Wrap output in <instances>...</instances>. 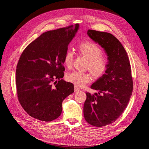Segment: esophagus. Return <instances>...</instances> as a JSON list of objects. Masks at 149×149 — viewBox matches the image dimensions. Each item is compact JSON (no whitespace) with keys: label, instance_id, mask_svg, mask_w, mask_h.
Instances as JSON below:
<instances>
[{"label":"esophagus","instance_id":"esophagus-1","mask_svg":"<svg viewBox=\"0 0 149 149\" xmlns=\"http://www.w3.org/2000/svg\"><path fill=\"white\" fill-rule=\"evenodd\" d=\"M80 91V89H79L78 87H77V86H74V92L77 93V92H78V91Z\"/></svg>","mask_w":149,"mask_h":149}]
</instances>
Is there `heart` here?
Segmentation results:
<instances>
[{
	"label": "heart",
	"mask_w": 149,
	"mask_h": 149,
	"mask_svg": "<svg viewBox=\"0 0 149 149\" xmlns=\"http://www.w3.org/2000/svg\"><path fill=\"white\" fill-rule=\"evenodd\" d=\"M79 54L88 60L87 68L94 78H100L105 73L107 68V61L102 56L101 49L96 44L91 42L80 43L77 47ZM74 59V54L70 49H67L63 57L64 65L71 68ZM68 81L74 84L76 86L82 87L89 83L91 77L88 73L74 71L66 75Z\"/></svg>",
	"instance_id": "1"
}]
</instances>
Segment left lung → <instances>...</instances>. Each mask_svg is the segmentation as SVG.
Returning <instances> with one entry per match:
<instances>
[{
  "label": "left lung",
  "mask_w": 149,
  "mask_h": 149,
  "mask_svg": "<svg viewBox=\"0 0 149 149\" xmlns=\"http://www.w3.org/2000/svg\"><path fill=\"white\" fill-rule=\"evenodd\" d=\"M87 34L104 49L108 61L105 73L91 86L98 93H86L84 116L89 124L102 127L115 122L128 104L133 89L131 68L127 52L113 35L92 30Z\"/></svg>",
  "instance_id": "8db88e82"
}]
</instances>
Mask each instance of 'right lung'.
<instances>
[{
	"label": "right lung",
	"mask_w": 149,
	"mask_h": 149,
	"mask_svg": "<svg viewBox=\"0 0 149 149\" xmlns=\"http://www.w3.org/2000/svg\"><path fill=\"white\" fill-rule=\"evenodd\" d=\"M78 30L79 24H75L46 31L22 53L16 70L17 91L21 106L31 117L45 122L57 119L63 101L74 93L73 84L62 79L63 65L68 46ZM56 79L59 81L53 87Z\"/></svg>",
	"instance_id": "right-lung-1"
}]
</instances>
